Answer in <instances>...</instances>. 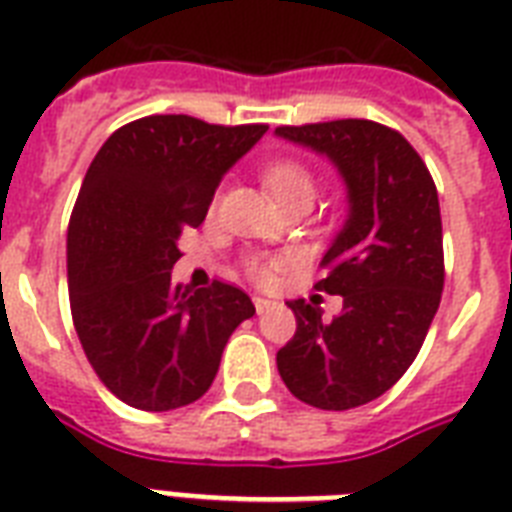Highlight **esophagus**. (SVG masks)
Instances as JSON below:
<instances>
[{
	"label": "esophagus",
	"instance_id": "esophagus-1",
	"mask_svg": "<svg viewBox=\"0 0 512 512\" xmlns=\"http://www.w3.org/2000/svg\"><path fill=\"white\" fill-rule=\"evenodd\" d=\"M252 303H255V311L257 313H265V311H271L273 305V300H265V297H255V300H252Z\"/></svg>",
	"mask_w": 512,
	"mask_h": 512
}]
</instances>
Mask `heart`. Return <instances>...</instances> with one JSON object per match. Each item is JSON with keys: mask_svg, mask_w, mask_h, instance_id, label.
<instances>
[{"mask_svg": "<svg viewBox=\"0 0 512 512\" xmlns=\"http://www.w3.org/2000/svg\"><path fill=\"white\" fill-rule=\"evenodd\" d=\"M263 180L265 185H268V191H271L279 201L295 199V196H313V193H316V180H313V175L305 170L303 164L297 162L271 164V167L263 172ZM249 271H252V276L260 281L271 279V271H268L265 265L255 263Z\"/></svg>", "mask_w": 512, "mask_h": 512, "instance_id": "1", "label": "heart"}]
</instances>
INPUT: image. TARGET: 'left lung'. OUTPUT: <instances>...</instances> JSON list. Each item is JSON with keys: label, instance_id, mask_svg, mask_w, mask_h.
<instances>
[{"label": "left lung", "instance_id": "obj_1", "mask_svg": "<svg viewBox=\"0 0 512 512\" xmlns=\"http://www.w3.org/2000/svg\"><path fill=\"white\" fill-rule=\"evenodd\" d=\"M276 138L327 156L348 191V217L316 284L342 297L292 300L295 337L276 353L292 396L327 412L369 404L412 366L444 289V236L436 183L401 132L369 119L279 127Z\"/></svg>", "mask_w": 512, "mask_h": 512}]
</instances>
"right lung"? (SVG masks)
I'll list each match as a JSON object with an SVG mask.
<instances>
[{
  "label": "right lung",
  "mask_w": 512,
  "mask_h": 512,
  "mask_svg": "<svg viewBox=\"0 0 512 512\" xmlns=\"http://www.w3.org/2000/svg\"><path fill=\"white\" fill-rule=\"evenodd\" d=\"M265 130L146 116L119 127L92 159L68 223V297L92 369L124 404H193L233 329L255 316L231 284H172V265L180 233L199 228L225 172Z\"/></svg>",
  "instance_id": "right-lung-1"
}]
</instances>
